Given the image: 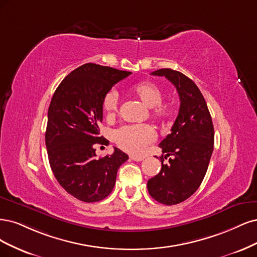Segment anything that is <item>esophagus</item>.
<instances>
[{
  "instance_id": "34e87169",
  "label": "esophagus",
  "mask_w": 257,
  "mask_h": 257,
  "mask_svg": "<svg viewBox=\"0 0 257 257\" xmlns=\"http://www.w3.org/2000/svg\"><path fill=\"white\" fill-rule=\"evenodd\" d=\"M130 159L134 160V161H137V162H140L144 160V157H137V156H130Z\"/></svg>"
}]
</instances>
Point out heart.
<instances>
[{
  "label": "heart",
  "instance_id": "b5f03b06",
  "mask_svg": "<svg viewBox=\"0 0 257 257\" xmlns=\"http://www.w3.org/2000/svg\"><path fill=\"white\" fill-rule=\"evenodd\" d=\"M134 93L141 101L152 107V113L157 118H165L171 115V106L162 102L163 92L161 88L150 81L139 82L131 87ZM119 97L116 89H110L104 95L102 107L107 117H113L117 112ZM156 139V132L151 125L138 123V125H126L114 132V140L121 150L130 154H141L146 145L152 143Z\"/></svg>",
  "mask_w": 257,
  "mask_h": 257
}]
</instances>
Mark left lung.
<instances>
[{
    "label": "left lung",
    "instance_id": "obj_1",
    "mask_svg": "<svg viewBox=\"0 0 257 257\" xmlns=\"http://www.w3.org/2000/svg\"><path fill=\"white\" fill-rule=\"evenodd\" d=\"M165 77L176 87L180 99L178 116L171 134L159 146L167 154L158 175L147 181L151 196L164 205L186 201L201 186L213 152L214 130L205 99L194 82L184 73L170 68L152 72Z\"/></svg>",
    "mask_w": 257,
    "mask_h": 257
}]
</instances>
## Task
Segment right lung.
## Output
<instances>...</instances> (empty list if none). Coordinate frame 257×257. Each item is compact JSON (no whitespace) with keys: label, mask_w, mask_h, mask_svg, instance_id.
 <instances>
[{"label":"right lung","mask_w":257,"mask_h":257,"mask_svg":"<svg viewBox=\"0 0 257 257\" xmlns=\"http://www.w3.org/2000/svg\"><path fill=\"white\" fill-rule=\"evenodd\" d=\"M129 74L84 64L61 82L49 105L46 146L51 170L66 191L82 202H99L109 195L119 167L128 160L116 147L112 155L96 159L95 144L107 142L99 137L103 97Z\"/></svg>","instance_id":"obj_1"}]
</instances>
